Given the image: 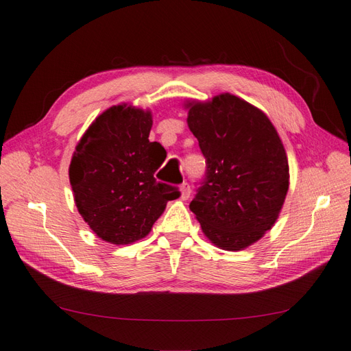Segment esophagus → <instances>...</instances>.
Wrapping results in <instances>:
<instances>
[{"label":"esophagus","mask_w":351,"mask_h":351,"mask_svg":"<svg viewBox=\"0 0 351 351\" xmlns=\"http://www.w3.org/2000/svg\"><path fill=\"white\" fill-rule=\"evenodd\" d=\"M179 191H181V200H188L191 195V190H190V185L186 182H184L181 186H179Z\"/></svg>","instance_id":"1"}]
</instances>
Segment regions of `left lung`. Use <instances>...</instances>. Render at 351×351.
<instances>
[{
    "label": "left lung",
    "mask_w": 351,
    "mask_h": 351,
    "mask_svg": "<svg viewBox=\"0 0 351 351\" xmlns=\"http://www.w3.org/2000/svg\"><path fill=\"white\" fill-rule=\"evenodd\" d=\"M184 106L208 165L190 209L210 243L243 250L271 230L289 190L282 139L259 108L231 93Z\"/></svg>",
    "instance_id": "1"
}]
</instances>
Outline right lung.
<instances>
[{
  "instance_id": "right-lung-1",
  "label": "right lung",
  "mask_w": 351,
  "mask_h": 351,
  "mask_svg": "<svg viewBox=\"0 0 351 351\" xmlns=\"http://www.w3.org/2000/svg\"><path fill=\"white\" fill-rule=\"evenodd\" d=\"M152 114L128 104L108 108L78 141L69 165L74 202L87 226L108 243L130 245L149 234L175 186L157 182L166 158L149 142Z\"/></svg>"
}]
</instances>
